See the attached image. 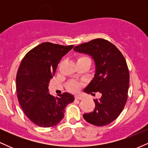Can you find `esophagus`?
I'll use <instances>...</instances> for the list:
<instances>
[{"label":"esophagus","instance_id":"1","mask_svg":"<svg viewBox=\"0 0 148 148\" xmlns=\"http://www.w3.org/2000/svg\"><path fill=\"white\" fill-rule=\"evenodd\" d=\"M75 99H79V100H81V99H84V97H83L81 96V95H76V96H75Z\"/></svg>","mask_w":148,"mask_h":148}]
</instances>
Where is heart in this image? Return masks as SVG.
<instances>
[{
  "instance_id": "1",
  "label": "heart",
  "mask_w": 148,
  "mask_h": 148,
  "mask_svg": "<svg viewBox=\"0 0 148 148\" xmlns=\"http://www.w3.org/2000/svg\"><path fill=\"white\" fill-rule=\"evenodd\" d=\"M84 60H90V59L88 58L87 56H79L77 58V62H80V61H84ZM82 82H79V81H71L67 83V87L71 92H76L81 89V87L83 86Z\"/></svg>"
}]
</instances>
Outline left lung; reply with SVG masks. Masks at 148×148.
I'll return each instance as SVG.
<instances>
[{"label": "left lung", "instance_id": "left-lung-1", "mask_svg": "<svg viewBox=\"0 0 148 148\" xmlns=\"http://www.w3.org/2000/svg\"><path fill=\"white\" fill-rule=\"evenodd\" d=\"M74 50L91 56L95 63V77L84 92L101 94L99 99H94L93 111L83 117L95 126L108 125L120 115L127 102L130 72L126 60L114 45L101 38L76 46Z\"/></svg>", "mask_w": 148, "mask_h": 148}]
</instances>
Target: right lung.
<instances>
[{
    "mask_svg": "<svg viewBox=\"0 0 148 148\" xmlns=\"http://www.w3.org/2000/svg\"><path fill=\"white\" fill-rule=\"evenodd\" d=\"M73 47L44 42L27 53L20 64L16 78L18 102L25 115L37 126L58 125L64 118L65 107L74 101L69 93L54 97L48 92L59 62Z\"/></svg>",
    "mask_w": 148,
    "mask_h": 148,
    "instance_id": "1",
    "label": "right lung"
}]
</instances>
